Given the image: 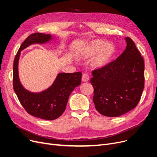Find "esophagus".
<instances>
[{
    "instance_id": "esophagus-1",
    "label": "esophagus",
    "mask_w": 157,
    "mask_h": 157,
    "mask_svg": "<svg viewBox=\"0 0 157 157\" xmlns=\"http://www.w3.org/2000/svg\"><path fill=\"white\" fill-rule=\"evenodd\" d=\"M89 79V77L87 73H84L82 75V82H87Z\"/></svg>"
}]
</instances>
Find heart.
<instances>
[{"label": "heart", "mask_w": 157, "mask_h": 157, "mask_svg": "<svg viewBox=\"0 0 157 157\" xmlns=\"http://www.w3.org/2000/svg\"><path fill=\"white\" fill-rule=\"evenodd\" d=\"M115 46L111 43H106L101 40H95L88 43L81 48L79 56L82 58H90L96 53L92 60V65L96 68L106 66L115 54Z\"/></svg>", "instance_id": "heart-1"}]
</instances>
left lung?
<instances>
[{"label": "left lung", "instance_id": "obj_1", "mask_svg": "<svg viewBox=\"0 0 157 157\" xmlns=\"http://www.w3.org/2000/svg\"><path fill=\"white\" fill-rule=\"evenodd\" d=\"M126 47L116 60L93 70V102L99 113L120 116L135 108L144 86V63L135 43L125 38Z\"/></svg>", "mask_w": 157, "mask_h": 157}]
</instances>
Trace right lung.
Here are the masks:
<instances>
[{
    "instance_id": "right-lung-1",
    "label": "right lung",
    "mask_w": 157,
    "mask_h": 157,
    "mask_svg": "<svg viewBox=\"0 0 157 157\" xmlns=\"http://www.w3.org/2000/svg\"><path fill=\"white\" fill-rule=\"evenodd\" d=\"M52 39L49 34L38 33L30 35L21 44L13 64V89L20 103L29 114L45 120H54L63 114L70 94L80 84L82 78L81 72L60 73L51 86L40 93H32L21 85L18 76L21 51L31 44L46 43Z\"/></svg>"
}]
</instances>
